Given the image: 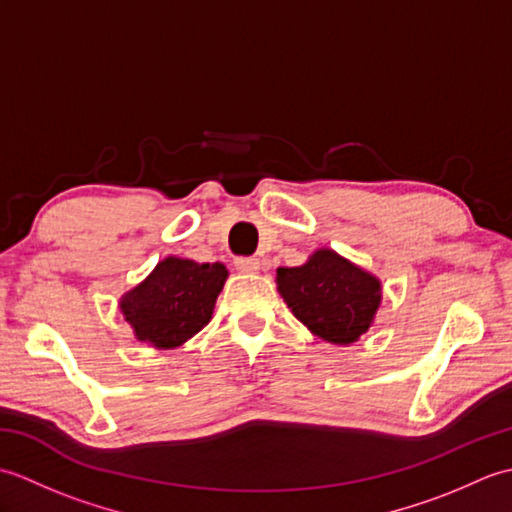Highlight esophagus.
Masks as SVG:
<instances>
[{"mask_svg": "<svg viewBox=\"0 0 512 512\" xmlns=\"http://www.w3.org/2000/svg\"><path fill=\"white\" fill-rule=\"evenodd\" d=\"M259 259H255V257H239V259H235V268L239 270V273H244V275H255L257 270H259Z\"/></svg>", "mask_w": 512, "mask_h": 512, "instance_id": "1", "label": "esophagus"}]
</instances>
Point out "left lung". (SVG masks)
<instances>
[{
	"label": "left lung",
	"mask_w": 512,
	"mask_h": 512,
	"mask_svg": "<svg viewBox=\"0 0 512 512\" xmlns=\"http://www.w3.org/2000/svg\"><path fill=\"white\" fill-rule=\"evenodd\" d=\"M277 290L306 328L332 345H352L372 328L383 284L332 248H317L306 264L277 268Z\"/></svg>",
	"instance_id": "left-lung-1"
}]
</instances>
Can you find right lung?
Returning <instances> with one entry per match:
<instances>
[{"label": "right lung", "instance_id": "obj_1", "mask_svg": "<svg viewBox=\"0 0 512 512\" xmlns=\"http://www.w3.org/2000/svg\"><path fill=\"white\" fill-rule=\"evenodd\" d=\"M226 279L228 270L222 262L200 264L169 255L125 292L118 308L136 341L156 350H173L211 321Z\"/></svg>", "mask_w": 512, "mask_h": 512}]
</instances>
